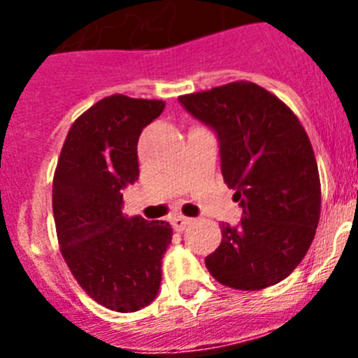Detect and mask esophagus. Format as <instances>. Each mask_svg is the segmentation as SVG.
<instances>
[{
  "instance_id": "1",
  "label": "esophagus",
  "mask_w": 358,
  "mask_h": 358,
  "mask_svg": "<svg viewBox=\"0 0 358 358\" xmlns=\"http://www.w3.org/2000/svg\"><path fill=\"white\" fill-rule=\"evenodd\" d=\"M189 222H192L189 218L181 217V215H177V217H173L172 220H170V224H172V227H173V229H176V231H182L186 226H188Z\"/></svg>"
}]
</instances>
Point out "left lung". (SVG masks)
Here are the masks:
<instances>
[{
	"instance_id": "obj_1",
	"label": "left lung",
	"mask_w": 358,
	"mask_h": 358,
	"mask_svg": "<svg viewBox=\"0 0 358 358\" xmlns=\"http://www.w3.org/2000/svg\"><path fill=\"white\" fill-rule=\"evenodd\" d=\"M213 129L224 182L243 215L222 224V242L206 256L211 276L236 290H262L301 264L321 213V182L308 136L280 98L248 80L179 96Z\"/></svg>"
}]
</instances>
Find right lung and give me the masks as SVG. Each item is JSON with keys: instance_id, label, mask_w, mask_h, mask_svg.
<instances>
[{"instance_id": "add662e5", "label": "right lung", "mask_w": 358, "mask_h": 358, "mask_svg": "<svg viewBox=\"0 0 358 358\" xmlns=\"http://www.w3.org/2000/svg\"><path fill=\"white\" fill-rule=\"evenodd\" d=\"M163 100L113 94L78 116L53 176L57 238L78 285L116 312L150 305L172 240L163 220L127 218L122 189L138 181V140L163 113Z\"/></svg>"}]
</instances>
